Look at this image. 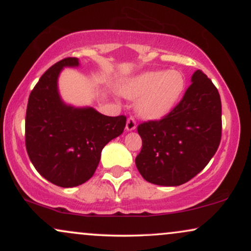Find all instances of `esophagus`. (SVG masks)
<instances>
[{
	"label": "esophagus",
	"instance_id": "obj_1",
	"mask_svg": "<svg viewBox=\"0 0 251 251\" xmlns=\"http://www.w3.org/2000/svg\"><path fill=\"white\" fill-rule=\"evenodd\" d=\"M135 127H137V123H135L134 118L129 117L127 122H126V129H127V131H133Z\"/></svg>",
	"mask_w": 251,
	"mask_h": 251
}]
</instances>
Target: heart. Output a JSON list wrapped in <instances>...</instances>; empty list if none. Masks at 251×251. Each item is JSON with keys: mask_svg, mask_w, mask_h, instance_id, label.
I'll return each mask as SVG.
<instances>
[{"mask_svg": "<svg viewBox=\"0 0 251 251\" xmlns=\"http://www.w3.org/2000/svg\"><path fill=\"white\" fill-rule=\"evenodd\" d=\"M185 88V77L179 71L144 72L120 85V94L139 99L137 112L144 119H160L174 109Z\"/></svg>", "mask_w": 251, "mask_h": 251, "instance_id": "1", "label": "heart"}]
</instances>
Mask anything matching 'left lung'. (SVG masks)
<instances>
[{
	"instance_id": "obj_1",
	"label": "left lung",
	"mask_w": 251,
	"mask_h": 251,
	"mask_svg": "<svg viewBox=\"0 0 251 251\" xmlns=\"http://www.w3.org/2000/svg\"><path fill=\"white\" fill-rule=\"evenodd\" d=\"M191 82L168 116L138 126L143 148L135 165L144 179L155 185L178 186L192 179L220 146V93L200 70L192 74Z\"/></svg>"
}]
</instances>
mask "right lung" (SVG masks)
<instances>
[{
	"instance_id": "obj_1",
	"label": "right lung",
	"mask_w": 251,
	"mask_h": 251,
	"mask_svg": "<svg viewBox=\"0 0 251 251\" xmlns=\"http://www.w3.org/2000/svg\"><path fill=\"white\" fill-rule=\"evenodd\" d=\"M66 57L43 73L31 91L25 113V149L43 178L61 188L81 185L94 175L102 149L119 137L126 117H107L93 107L62 101L57 79L63 67H77Z\"/></svg>"
}]
</instances>
